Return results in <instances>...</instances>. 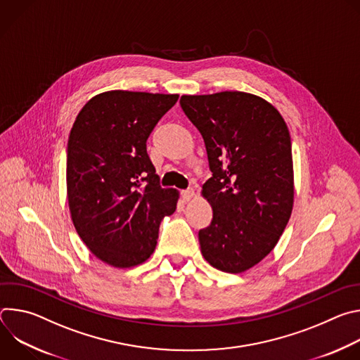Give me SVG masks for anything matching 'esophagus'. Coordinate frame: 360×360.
<instances>
[{"mask_svg": "<svg viewBox=\"0 0 360 360\" xmlns=\"http://www.w3.org/2000/svg\"><path fill=\"white\" fill-rule=\"evenodd\" d=\"M181 195H182L184 202H189V200L193 198L195 192H193V189H185V191H182V192H181Z\"/></svg>", "mask_w": 360, "mask_h": 360, "instance_id": "1", "label": "esophagus"}]
</instances>
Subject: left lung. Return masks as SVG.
Wrapping results in <instances>:
<instances>
[{"instance_id":"left-lung-1","label":"left lung","mask_w":360,"mask_h":360,"mask_svg":"<svg viewBox=\"0 0 360 360\" xmlns=\"http://www.w3.org/2000/svg\"><path fill=\"white\" fill-rule=\"evenodd\" d=\"M181 108L200 132L212 176L202 185L214 217L198 233L214 268L240 274L278 243L293 205L288 127L265 99L239 91L184 95Z\"/></svg>"}]
</instances>
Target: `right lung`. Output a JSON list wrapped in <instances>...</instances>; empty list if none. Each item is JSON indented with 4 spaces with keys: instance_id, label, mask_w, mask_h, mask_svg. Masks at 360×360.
Segmentation results:
<instances>
[{
    "instance_id": "right-lung-1",
    "label": "right lung",
    "mask_w": 360,
    "mask_h": 360,
    "mask_svg": "<svg viewBox=\"0 0 360 360\" xmlns=\"http://www.w3.org/2000/svg\"><path fill=\"white\" fill-rule=\"evenodd\" d=\"M178 95L108 91L79 111L67 148L74 226L98 259L115 268L145 262L178 192L162 188L146 139Z\"/></svg>"
}]
</instances>
